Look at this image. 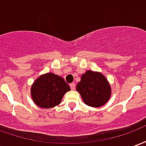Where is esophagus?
Returning <instances> with one entry per match:
<instances>
[{"mask_svg": "<svg viewBox=\"0 0 146 146\" xmlns=\"http://www.w3.org/2000/svg\"><path fill=\"white\" fill-rule=\"evenodd\" d=\"M70 86V88H71V89H72V90H74V89H75V88H76V85H75L74 84H71Z\"/></svg>", "mask_w": 146, "mask_h": 146, "instance_id": "34e87169", "label": "esophagus"}]
</instances>
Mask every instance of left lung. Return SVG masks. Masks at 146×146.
Returning <instances> with one entry per match:
<instances>
[{
  "label": "left lung",
  "instance_id": "obj_1",
  "mask_svg": "<svg viewBox=\"0 0 146 146\" xmlns=\"http://www.w3.org/2000/svg\"><path fill=\"white\" fill-rule=\"evenodd\" d=\"M76 91L84 102L92 107L104 106L111 96V87L107 79L101 73L92 70L82 74L80 81L76 84Z\"/></svg>",
  "mask_w": 146,
  "mask_h": 146
}]
</instances>
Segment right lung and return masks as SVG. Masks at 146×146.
<instances>
[{"label":"right lung","instance_id":"1","mask_svg":"<svg viewBox=\"0 0 146 146\" xmlns=\"http://www.w3.org/2000/svg\"><path fill=\"white\" fill-rule=\"evenodd\" d=\"M70 86L61 76L52 73L40 76L33 82L30 94L33 102L40 108H52L60 104Z\"/></svg>","mask_w":146,"mask_h":146}]
</instances>
